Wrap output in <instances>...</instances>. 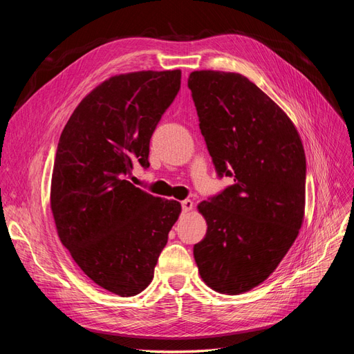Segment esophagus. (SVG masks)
<instances>
[{"mask_svg":"<svg viewBox=\"0 0 354 354\" xmlns=\"http://www.w3.org/2000/svg\"><path fill=\"white\" fill-rule=\"evenodd\" d=\"M192 208H194V202H192L190 199L181 201V209H183V212H187V211H190Z\"/></svg>","mask_w":354,"mask_h":354,"instance_id":"obj_1","label":"esophagus"}]
</instances>
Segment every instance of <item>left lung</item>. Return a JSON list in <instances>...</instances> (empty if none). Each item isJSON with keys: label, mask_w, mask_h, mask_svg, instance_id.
Instances as JSON below:
<instances>
[{"label": "left lung", "mask_w": 354, "mask_h": 354, "mask_svg": "<svg viewBox=\"0 0 354 354\" xmlns=\"http://www.w3.org/2000/svg\"><path fill=\"white\" fill-rule=\"evenodd\" d=\"M187 87L217 176L233 178L198 205L208 229L195 261L214 291L241 294L264 282L298 236L304 149L286 113L243 75L196 71Z\"/></svg>", "instance_id": "1"}]
</instances>
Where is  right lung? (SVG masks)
I'll use <instances>...</instances> for the list:
<instances>
[{"instance_id":"right-lung-1","label":"right lung","mask_w":354,"mask_h":354,"mask_svg":"<svg viewBox=\"0 0 354 354\" xmlns=\"http://www.w3.org/2000/svg\"><path fill=\"white\" fill-rule=\"evenodd\" d=\"M181 72L118 75L85 97L63 128L51 178L62 243L90 279L131 297L152 282L181 211L125 177L149 168V143L180 90Z\"/></svg>"}]
</instances>
